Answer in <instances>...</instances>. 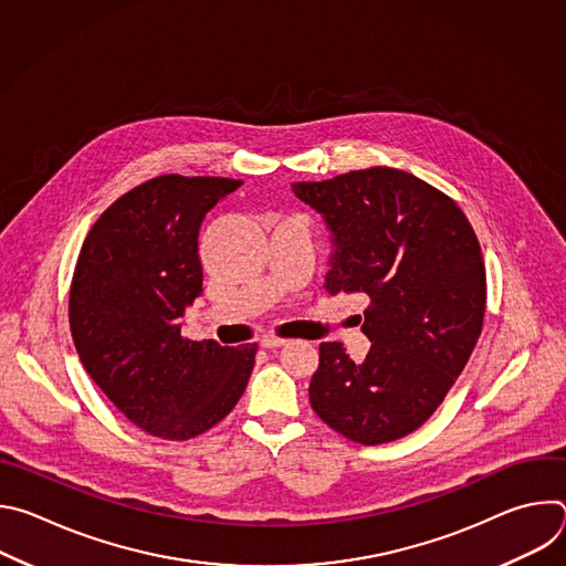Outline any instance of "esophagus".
<instances>
[{"mask_svg":"<svg viewBox=\"0 0 566 566\" xmlns=\"http://www.w3.org/2000/svg\"><path fill=\"white\" fill-rule=\"evenodd\" d=\"M286 340L284 338H280V336H262L260 338V345L264 347V349H275V347H280V345H284Z\"/></svg>","mask_w":566,"mask_h":566,"instance_id":"1","label":"esophagus"}]
</instances>
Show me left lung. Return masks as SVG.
I'll return each mask as SVG.
<instances>
[{
  "label": "left lung",
  "mask_w": 566,
  "mask_h": 566,
  "mask_svg": "<svg viewBox=\"0 0 566 566\" xmlns=\"http://www.w3.org/2000/svg\"><path fill=\"white\" fill-rule=\"evenodd\" d=\"M293 192L334 232L327 291L369 297L367 358L354 363L340 343H322L311 408L354 443L408 437L437 412L481 336L479 239L448 195L402 170H354Z\"/></svg>",
  "instance_id": "obj_1"
}]
</instances>
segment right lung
<instances>
[{
	"label": "right lung",
	"instance_id": "1",
	"mask_svg": "<svg viewBox=\"0 0 566 566\" xmlns=\"http://www.w3.org/2000/svg\"><path fill=\"white\" fill-rule=\"evenodd\" d=\"M239 186L223 177L149 179L116 199L80 249L69 291L75 352L114 406L151 437L208 432L253 371L255 343L188 340L179 322L203 293L201 219Z\"/></svg>",
	"mask_w": 566,
	"mask_h": 566
}]
</instances>
